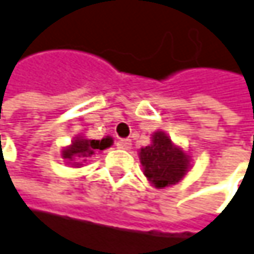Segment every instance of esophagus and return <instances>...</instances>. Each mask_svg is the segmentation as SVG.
Returning a JSON list of instances; mask_svg holds the SVG:
<instances>
[{
	"mask_svg": "<svg viewBox=\"0 0 254 254\" xmlns=\"http://www.w3.org/2000/svg\"><path fill=\"white\" fill-rule=\"evenodd\" d=\"M116 145H118L119 148H122V150H129L130 145H132V141L127 139V138H122V139H119V141L116 142Z\"/></svg>",
	"mask_w": 254,
	"mask_h": 254,
	"instance_id": "1",
	"label": "esophagus"
}]
</instances>
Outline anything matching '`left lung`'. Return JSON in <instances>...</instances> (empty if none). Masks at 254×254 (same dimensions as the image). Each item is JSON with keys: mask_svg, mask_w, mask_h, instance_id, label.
I'll use <instances>...</instances> for the list:
<instances>
[{"mask_svg": "<svg viewBox=\"0 0 254 254\" xmlns=\"http://www.w3.org/2000/svg\"><path fill=\"white\" fill-rule=\"evenodd\" d=\"M190 157L165 132L153 133V144L141 148L139 160L144 166V175L159 188L178 182L187 174Z\"/></svg>", "mask_w": 254, "mask_h": 254, "instance_id": "obj_1", "label": "left lung"}]
</instances>
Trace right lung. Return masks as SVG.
<instances>
[{"instance_id": "1", "label": "right lung", "mask_w": 254, "mask_h": 254, "mask_svg": "<svg viewBox=\"0 0 254 254\" xmlns=\"http://www.w3.org/2000/svg\"><path fill=\"white\" fill-rule=\"evenodd\" d=\"M113 142V139L110 136L103 138V139H85V138H76L70 147L63 150V157L66 160H70L67 163L73 165H80L82 162H85L88 157H91L92 154H95V151H101L106 150L107 147H110Z\"/></svg>"}]
</instances>
